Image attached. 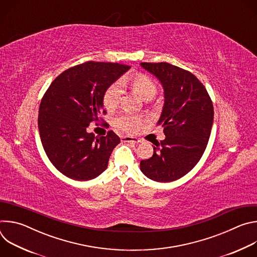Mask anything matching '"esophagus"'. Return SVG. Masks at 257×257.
Instances as JSON below:
<instances>
[{
  "mask_svg": "<svg viewBox=\"0 0 257 257\" xmlns=\"http://www.w3.org/2000/svg\"><path fill=\"white\" fill-rule=\"evenodd\" d=\"M121 139L123 142H132V143H138L141 141L139 138L131 137V136H122Z\"/></svg>",
  "mask_w": 257,
  "mask_h": 257,
  "instance_id": "esophagus-1",
  "label": "esophagus"
}]
</instances>
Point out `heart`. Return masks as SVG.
Segmentation results:
<instances>
[{"label":"heart","mask_w":257,"mask_h":257,"mask_svg":"<svg viewBox=\"0 0 257 257\" xmlns=\"http://www.w3.org/2000/svg\"><path fill=\"white\" fill-rule=\"evenodd\" d=\"M121 84L129 85L133 91L144 100L152 99L157 92V85L155 81L149 75L143 74V73H137V74L123 79L121 83L116 81L105 88L102 94V103L108 111H113L119 104L122 94ZM114 125L123 132L134 133L140 129L142 120L130 114H121L114 119Z\"/></svg>","instance_id":"heart-1"}]
</instances>
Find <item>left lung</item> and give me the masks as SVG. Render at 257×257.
I'll return each instance as SVG.
<instances>
[{"label":"left lung","instance_id":"8db88e82","mask_svg":"<svg viewBox=\"0 0 257 257\" xmlns=\"http://www.w3.org/2000/svg\"><path fill=\"white\" fill-rule=\"evenodd\" d=\"M140 65L164 87L165 103L157 125L166 135L154 142V155L140 162V170L154 181L172 182L185 176L201 159L213 122L212 101L191 72L166 62Z\"/></svg>","mask_w":257,"mask_h":257}]
</instances>
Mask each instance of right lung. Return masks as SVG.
<instances>
[{
    "instance_id": "obj_1",
    "label": "right lung",
    "mask_w": 257,
    "mask_h": 257,
    "mask_svg": "<svg viewBox=\"0 0 257 257\" xmlns=\"http://www.w3.org/2000/svg\"><path fill=\"white\" fill-rule=\"evenodd\" d=\"M129 69L121 63L87 61L61 73L44 94L39 109L41 140L51 163L68 178L87 181L106 169L120 137L112 130L95 137L86 128L106 114L102 94Z\"/></svg>"
}]
</instances>
